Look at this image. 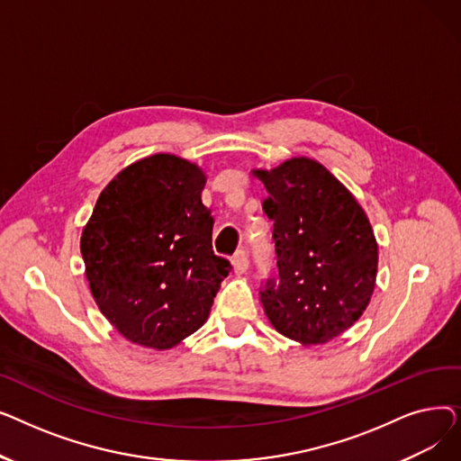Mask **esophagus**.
<instances>
[{
	"instance_id": "1",
	"label": "esophagus",
	"mask_w": 461,
	"mask_h": 461,
	"mask_svg": "<svg viewBox=\"0 0 461 461\" xmlns=\"http://www.w3.org/2000/svg\"><path fill=\"white\" fill-rule=\"evenodd\" d=\"M231 263H233V271H235L237 275L247 273V269H249V252H247L245 249L237 250V252L233 254V258H231Z\"/></svg>"
}]
</instances>
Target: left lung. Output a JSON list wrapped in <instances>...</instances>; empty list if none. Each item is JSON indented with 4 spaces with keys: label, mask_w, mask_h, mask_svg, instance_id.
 Listing matches in <instances>:
<instances>
[{
    "label": "left lung",
    "mask_w": 461,
    "mask_h": 461,
    "mask_svg": "<svg viewBox=\"0 0 461 461\" xmlns=\"http://www.w3.org/2000/svg\"><path fill=\"white\" fill-rule=\"evenodd\" d=\"M273 221L276 276L259 299L273 327L304 346L325 344L366 310L375 287L377 243L366 212L327 167L292 158L256 169Z\"/></svg>",
    "instance_id": "8db88e82"
}]
</instances>
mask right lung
I'll return each instance as SVG.
<instances>
[{"instance_id":"right-lung-1","label":"right lung","mask_w":461,"mask_h":461,"mask_svg":"<svg viewBox=\"0 0 461 461\" xmlns=\"http://www.w3.org/2000/svg\"><path fill=\"white\" fill-rule=\"evenodd\" d=\"M196 164L158 153L101 192L80 249L91 294L127 340L169 349L198 330L231 263L212 252Z\"/></svg>"}]
</instances>
